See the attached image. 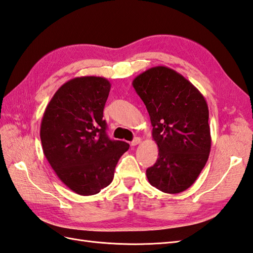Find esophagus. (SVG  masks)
Here are the masks:
<instances>
[{
    "instance_id": "34e87169",
    "label": "esophagus",
    "mask_w": 253,
    "mask_h": 253,
    "mask_svg": "<svg viewBox=\"0 0 253 253\" xmlns=\"http://www.w3.org/2000/svg\"><path fill=\"white\" fill-rule=\"evenodd\" d=\"M141 142V138H139V137H136L135 139H133V140L130 142V144L132 147H135V146H137V144H139Z\"/></svg>"
}]
</instances>
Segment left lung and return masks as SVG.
<instances>
[{
  "label": "left lung",
  "mask_w": 253,
  "mask_h": 253,
  "mask_svg": "<svg viewBox=\"0 0 253 253\" xmlns=\"http://www.w3.org/2000/svg\"><path fill=\"white\" fill-rule=\"evenodd\" d=\"M153 126L159 158L147 169L150 184L165 193L188 189L211 150L209 107L202 93L174 69L155 66L132 80Z\"/></svg>",
  "instance_id": "left-lung-1"
}]
</instances>
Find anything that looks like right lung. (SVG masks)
<instances>
[{"instance_id":"1","label":"right lung","mask_w":253,"mask_h":253,"mask_svg":"<svg viewBox=\"0 0 253 253\" xmlns=\"http://www.w3.org/2000/svg\"><path fill=\"white\" fill-rule=\"evenodd\" d=\"M110 90L103 77L68 80L52 96L41 121L44 157L62 182L80 196L109 186L118 160L129 149L106 135L103 109Z\"/></svg>"}]
</instances>
